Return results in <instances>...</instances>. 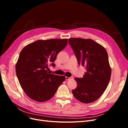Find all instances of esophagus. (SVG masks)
Returning a JSON list of instances; mask_svg holds the SVG:
<instances>
[{"instance_id": "1", "label": "esophagus", "mask_w": 128, "mask_h": 128, "mask_svg": "<svg viewBox=\"0 0 128 128\" xmlns=\"http://www.w3.org/2000/svg\"><path fill=\"white\" fill-rule=\"evenodd\" d=\"M73 78L72 77H66V80H72Z\"/></svg>"}]
</instances>
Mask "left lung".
I'll return each mask as SVG.
<instances>
[{
  "label": "left lung",
  "instance_id": "8db88e82",
  "mask_svg": "<svg viewBox=\"0 0 128 128\" xmlns=\"http://www.w3.org/2000/svg\"><path fill=\"white\" fill-rule=\"evenodd\" d=\"M68 42L78 64L86 70L83 78H74L77 87L72 90V94L81 102H94L102 96L110 79L112 70L107 52L102 45L91 39L71 38Z\"/></svg>",
  "mask_w": 128,
  "mask_h": 128
}]
</instances>
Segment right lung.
Listing matches in <instances>:
<instances>
[{
    "instance_id": "right-lung-1",
    "label": "right lung",
    "mask_w": 128,
    "mask_h": 128,
    "mask_svg": "<svg viewBox=\"0 0 128 128\" xmlns=\"http://www.w3.org/2000/svg\"><path fill=\"white\" fill-rule=\"evenodd\" d=\"M68 43V40H38L26 45L21 51L15 66L20 86L29 97L37 102L51 99L66 80L48 72V65L53 62L58 54Z\"/></svg>"
}]
</instances>
